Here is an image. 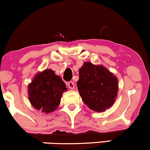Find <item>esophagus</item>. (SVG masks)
I'll return each instance as SVG.
<instances>
[{
	"mask_svg": "<svg viewBox=\"0 0 150 150\" xmlns=\"http://www.w3.org/2000/svg\"><path fill=\"white\" fill-rule=\"evenodd\" d=\"M68 87H69L70 89H75V83H74L73 82H72V81H70V82H69L68 83Z\"/></svg>",
	"mask_w": 150,
	"mask_h": 150,
	"instance_id": "esophagus-1",
	"label": "esophagus"
}]
</instances>
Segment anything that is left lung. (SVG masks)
I'll list each match as a JSON object with an SVG mask.
<instances>
[{
	"label": "left lung",
	"mask_w": 150,
	"mask_h": 150,
	"mask_svg": "<svg viewBox=\"0 0 150 150\" xmlns=\"http://www.w3.org/2000/svg\"><path fill=\"white\" fill-rule=\"evenodd\" d=\"M77 89L90 109L102 112L115 102L118 91V79L103 65L85 62L79 70Z\"/></svg>",
	"instance_id": "obj_1"
}]
</instances>
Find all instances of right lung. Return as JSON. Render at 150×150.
Here are the masks:
<instances>
[{
    "label": "right lung",
    "instance_id": "1",
    "mask_svg": "<svg viewBox=\"0 0 150 150\" xmlns=\"http://www.w3.org/2000/svg\"><path fill=\"white\" fill-rule=\"evenodd\" d=\"M66 90V85L61 77L53 70L46 69L37 73L28 85V98L36 109L49 113L58 108L62 94Z\"/></svg>",
    "mask_w": 150,
    "mask_h": 150
}]
</instances>
